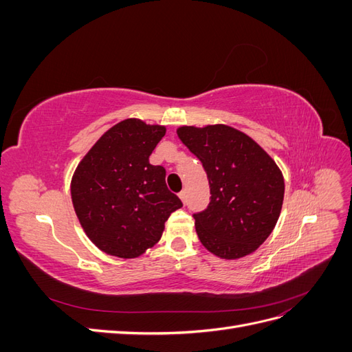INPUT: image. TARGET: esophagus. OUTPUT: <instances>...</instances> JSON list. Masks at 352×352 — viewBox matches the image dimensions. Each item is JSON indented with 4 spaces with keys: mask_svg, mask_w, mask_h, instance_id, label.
<instances>
[{
    "mask_svg": "<svg viewBox=\"0 0 352 352\" xmlns=\"http://www.w3.org/2000/svg\"><path fill=\"white\" fill-rule=\"evenodd\" d=\"M179 198L182 199V202L185 204V202H186V190H182V192H179Z\"/></svg>",
    "mask_w": 352,
    "mask_h": 352,
    "instance_id": "esophagus-1",
    "label": "esophagus"
}]
</instances>
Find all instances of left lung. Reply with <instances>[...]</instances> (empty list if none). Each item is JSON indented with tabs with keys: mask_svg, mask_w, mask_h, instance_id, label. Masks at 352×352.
Returning a JSON list of instances; mask_svg holds the SVG:
<instances>
[{
	"mask_svg": "<svg viewBox=\"0 0 352 352\" xmlns=\"http://www.w3.org/2000/svg\"><path fill=\"white\" fill-rule=\"evenodd\" d=\"M177 136L199 158L210 184L208 207L194 214L201 243L225 260L254 252L280 216V168L252 138L228 124L180 126Z\"/></svg>",
	"mask_w": 352,
	"mask_h": 352,
	"instance_id": "1",
	"label": "left lung"
}]
</instances>
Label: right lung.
Listing matches in <instances>:
<instances>
[{
	"mask_svg": "<svg viewBox=\"0 0 352 352\" xmlns=\"http://www.w3.org/2000/svg\"><path fill=\"white\" fill-rule=\"evenodd\" d=\"M166 126L126 119L105 132L74 170L70 192L80 226L105 254L136 258L154 247L182 201L150 155Z\"/></svg>",
	"mask_w": 352,
	"mask_h": 352,
	"instance_id": "add662e5",
	"label": "right lung"
}]
</instances>
